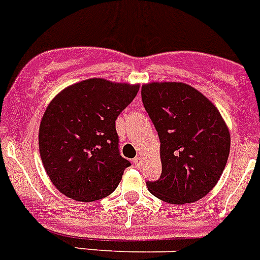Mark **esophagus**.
<instances>
[{"instance_id": "esophagus-1", "label": "esophagus", "mask_w": 260, "mask_h": 260, "mask_svg": "<svg viewBox=\"0 0 260 260\" xmlns=\"http://www.w3.org/2000/svg\"><path fill=\"white\" fill-rule=\"evenodd\" d=\"M133 162H134L135 167H137V168H141L142 164H143V160H142L141 156H138V157H135L134 160H133Z\"/></svg>"}]
</instances>
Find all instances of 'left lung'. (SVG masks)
Listing matches in <instances>:
<instances>
[{
  "instance_id": "left-lung-1",
  "label": "left lung",
  "mask_w": 260,
  "mask_h": 260,
  "mask_svg": "<svg viewBox=\"0 0 260 260\" xmlns=\"http://www.w3.org/2000/svg\"><path fill=\"white\" fill-rule=\"evenodd\" d=\"M142 100L160 139L161 176L148 181L156 198L192 203L220 180L231 151V134L219 109L198 89L181 82L142 86Z\"/></svg>"
}]
</instances>
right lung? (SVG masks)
Instances as JSON below:
<instances>
[{"label": "right lung", "mask_w": 260, "mask_h": 260, "mask_svg": "<svg viewBox=\"0 0 260 260\" xmlns=\"http://www.w3.org/2000/svg\"><path fill=\"white\" fill-rule=\"evenodd\" d=\"M138 91L139 84L91 78L54 96L41 118L39 150L59 192L93 202L116 190L130 167L119 155L116 119Z\"/></svg>", "instance_id": "add662e5"}]
</instances>
